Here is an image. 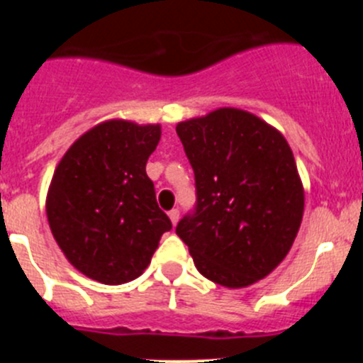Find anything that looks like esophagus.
<instances>
[{
    "instance_id": "1",
    "label": "esophagus",
    "mask_w": 363,
    "mask_h": 363,
    "mask_svg": "<svg viewBox=\"0 0 363 363\" xmlns=\"http://www.w3.org/2000/svg\"><path fill=\"white\" fill-rule=\"evenodd\" d=\"M169 218H171L172 225H176V223H178V220H179V211L178 209H172L171 213H169Z\"/></svg>"
}]
</instances>
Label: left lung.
Here are the masks:
<instances>
[{"instance_id": "1", "label": "left lung", "mask_w": 363, "mask_h": 363, "mask_svg": "<svg viewBox=\"0 0 363 363\" xmlns=\"http://www.w3.org/2000/svg\"><path fill=\"white\" fill-rule=\"evenodd\" d=\"M196 182V205L176 227L205 278L238 289L287 256L303 216V185L289 143L240 108L176 125Z\"/></svg>"}]
</instances>
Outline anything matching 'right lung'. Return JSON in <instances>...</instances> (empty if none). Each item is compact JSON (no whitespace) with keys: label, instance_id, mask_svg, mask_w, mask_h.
Segmentation results:
<instances>
[{"label":"right lung","instance_id":"add662e5","mask_svg":"<svg viewBox=\"0 0 363 363\" xmlns=\"http://www.w3.org/2000/svg\"><path fill=\"white\" fill-rule=\"evenodd\" d=\"M160 136V125L104 121L79 136L54 171L47 194L54 240L74 267L99 284L140 277L172 229L145 172Z\"/></svg>","mask_w":363,"mask_h":363}]
</instances>
